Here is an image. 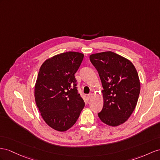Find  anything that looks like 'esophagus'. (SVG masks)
Listing matches in <instances>:
<instances>
[{
    "label": "esophagus",
    "mask_w": 160,
    "mask_h": 160,
    "mask_svg": "<svg viewBox=\"0 0 160 160\" xmlns=\"http://www.w3.org/2000/svg\"><path fill=\"white\" fill-rule=\"evenodd\" d=\"M87 97H88V99H91V98L92 97V93H90V94H88Z\"/></svg>",
    "instance_id": "34e87169"
}]
</instances>
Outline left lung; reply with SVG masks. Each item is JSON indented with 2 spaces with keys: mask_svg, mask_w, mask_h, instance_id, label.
<instances>
[{
  "mask_svg": "<svg viewBox=\"0 0 160 160\" xmlns=\"http://www.w3.org/2000/svg\"><path fill=\"white\" fill-rule=\"evenodd\" d=\"M99 73L103 90V107L98 113L107 125L119 126L128 119L136 107L140 80L132 63L112 51L90 55Z\"/></svg>",
  "mask_w": 160,
  "mask_h": 160,
  "instance_id": "1",
  "label": "left lung"
}]
</instances>
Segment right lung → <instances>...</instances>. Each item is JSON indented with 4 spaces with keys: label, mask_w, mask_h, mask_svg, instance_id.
I'll use <instances>...</instances> for the list:
<instances>
[{
    "label": "right lung",
    "mask_w": 160,
    "mask_h": 160,
    "mask_svg": "<svg viewBox=\"0 0 160 160\" xmlns=\"http://www.w3.org/2000/svg\"><path fill=\"white\" fill-rule=\"evenodd\" d=\"M83 58L78 52H63L47 59L39 69L35 101L44 122L55 130L70 128L84 107L74 76Z\"/></svg>",
    "instance_id": "right-lung-1"
}]
</instances>
